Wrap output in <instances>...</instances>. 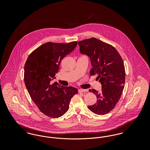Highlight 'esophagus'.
Segmentation results:
<instances>
[{"instance_id": "esophagus-1", "label": "esophagus", "mask_w": 150, "mask_h": 150, "mask_svg": "<svg viewBox=\"0 0 150 150\" xmlns=\"http://www.w3.org/2000/svg\"><path fill=\"white\" fill-rule=\"evenodd\" d=\"M86 91L85 89H78L79 93H83L86 92Z\"/></svg>"}]
</instances>
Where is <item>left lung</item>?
I'll return each instance as SVG.
<instances>
[{"label":"left lung","instance_id":"8db88e82","mask_svg":"<svg viewBox=\"0 0 150 150\" xmlns=\"http://www.w3.org/2000/svg\"><path fill=\"white\" fill-rule=\"evenodd\" d=\"M78 44L80 52L90 58L91 75H97L102 85L100 93L89 90L96 95L97 100L88 108L96 114H106L114 108L124 89L125 71L123 61L114 47L96 38L80 41Z\"/></svg>","mask_w":150,"mask_h":150}]
</instances>
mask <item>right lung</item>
<instances>
[{
  "instance_id": "1",
  "label": "right lung",
  "mask_w": 150,
  "mask_h": 150,
  "mask_svg": "<svg viewBox=\"0 0 150 150\" xmlns=\"http://www.w3.org/2000/svg\"><path fill=\"white\" fill-rule=\"evenodd\" d=\"M77 44L45 43L29 55L25 64L24 81L31 98L48 117L58 118L64 115L72 97L78 92L75 88L52 83L61 60L74 50Z\"/></svg>"
}]
</instances>
